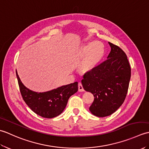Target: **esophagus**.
I'll return each instance as SVG.
<instances>
[{
	"label": "esophagus",
	"mask_w": 149,
	"mask_h": 149,
	"mask_svg": "<svg viewBox=\"0 0 149 149\" xmlns=\"http://www.w3.org/2000/svg\"><path fill=\"white\" fill-rule=\"evenodd\" d=\"M78 88H79V91H81V92L84 91V88H83V85H82L81 83H79V84H78Z\"/></svg>",
	"instance_id": "1"
}]
</instances>
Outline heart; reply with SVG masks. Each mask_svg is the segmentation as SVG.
Instances as JSON below:
<instances>
[{"label":"heart","mask_w":149,"mask_h":149,"mask_svg":"<svg viewBox=\"0 0 149 149\" xmlns=\"http://www.w3.org/2000/svg\"><path fill=\"white\" fill-rule=\"evenodd\" d=\"M105 48L104 44L100 42H91L87 43L83 47L81 54L83 56H87L84 67L89 68L95 65L104 56Z\"/></svg>","instance_id":"1"}]
</instances>
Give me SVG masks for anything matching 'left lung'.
Here are the masks:
<instances>
[{
    "mask_svg": "<svg viewBox=\"0 0 149 149\" xmlns=\"http://www.w3.org/2000/svg\"><path fill=\"white\" fill-rule=\"evenodd\" d=\"M111 52L107 59L85 73L81 83L94 100L90 107L93 115L104 117L115 113L127 95L131 70L125 53L108 42Z\"/></svg>",
    "mask_w": 149,
    "mask_h": 149,
    "instance_id": "1",
    "label": "left lung"
}]
</instances>
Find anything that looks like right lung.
<instances>
[{"label": "right lung", "instance_id": "right-lung-1", "mask_svg": "<svg viewBox=\"0 0 149 149\" xmlns=\"http://www.w3.org/2000/svg\"><path fill=\"white\" fill-rule=\"evenodd\" d=\"M20 91L25 102L30 109L43 118H52L59 115L67 104L68 99L78 91L75 82L46 92H35L24 86L16 70Z\"/></svg>", "mask_w": 149, "mask_h": 149}]
</instances>
